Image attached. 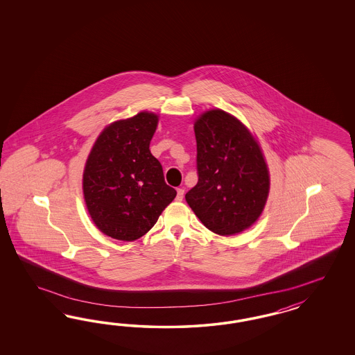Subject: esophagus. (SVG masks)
I'll list each match as a JSON object with an SVG mask.
<instances>
[{"mask_svg": "<svg viewBox=\"0 0 355 355\" xmlns=\"http://www.w3.org/2000/svg\"><path fill=\"white\" fill-rule=\"evenodd\" d=\"M183 196H184V190H183V189H177V196H175V200L182 202Z\"/></svg>", "mask_w": 355, "mask_h": 355, "instance_id": "34e87169", "label": "esophagus"}]
</instances>
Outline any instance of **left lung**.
<instances>
[{
	"mask_svg": "<svg viewBox=\"0 0 355 355\" xmlns=\"http://www.w3.org/2000/svg\"><path fill=\"white\" fill-rule=\"evenodd\" d=\"M199 180L186 202L218 236L242 233L258 221L270 177L255 135L233 114L208 109L193 122Z\"/></svg>",
	"mask_w": 355,
	"mask_h": 355,
	"instance_id": "1",
	"label": "left lung"
}]
</instances>
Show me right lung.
<instances>
[{
    "mask_svg": "<svg viewBox=\"0 0 355 355\" xmlns=\"http://www.w3.org/2000/svg\"><path fill=\"white\" fill-rule=\"evenodd\" d=\"M159 114L139 112L105 126L83 171L87 211L105 236L131 242L148 233L177 191L164 180L150 143Z\"/></svg>",
    "mask_w": 355,
    "mask_h": 355,
    "instance_id": "obj_1",
    "label": "right lung"
}]
</instances>
